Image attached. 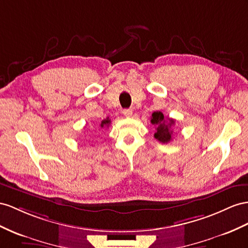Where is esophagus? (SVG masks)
<instances>
[{
    "instance_id": "1",
    "label": "esophagus",
    "mask_w": 248,
    "mask_h": 248,
    "mask_svg": "<svg viewBox=\"0 0 248 248\" xmlns=\"http://www.w3.org/2000/svg\"><path fill=\"white\" fill-rule=\"evenodd\" d=\"M132 113H133V111L131 109H124L123 110V114L126 117H130L132 115Z\"/></svg>"
}]
</instances>
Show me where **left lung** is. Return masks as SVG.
I'll list each match as a JSON object with an SVG mask.
<instances>
[{"label": "left lung", "instance_id": "1", "mask_svg": "<svg viewBox=\"0 0 248 248\" xmlns=\"http://www.w3.org/2000/svg\"><path fill=\"white\" fill-rule=\"evenodd\" d=\"M151 123L156 126V132L154 137L158 141L162 143H168L172 140L173 125L175 120L172 118H166L160 111H156L151 116Z\"/></svg>", "mask_w": 248, "mask_h": 248}]
</instances>
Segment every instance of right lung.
Wrapping results in <instances>:
<instances>
[{
    "label": "right lung",
    "mask_w": 248,
    "mask_h": 248,
    "mask_svg": "<svg viewBox=\"0 0 248 248\" xmlns=\"http://www.w3.org/2000/svg\"><path fill=\"white\" fill-rule=\"evenodd\" d=\"M110 124H111V120L109 119V117H107L106 119H104L103 122L100 123V126H101V128H105V126H107V128H108V126L110 125Z\"/></svg>",
    "instance_id": "1"
}]
</instances>
